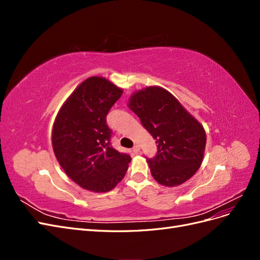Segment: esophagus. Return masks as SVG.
<instances>
[{"instance_id": "obj_1", "label": "esophagus", "mask_w": 260, "mask_h": 260, "mask_svg": "<svg viewBox=\"0 0 260 260\" xmlns=\"http://www.w3.org/2000/svg\"><path fill=\"white\" fill-rule=\"evenodd\" d=\"M132 151H133V153H135V154L140 153V146L139 145H135V146H133V148H132Z\"/></svg>"}]
</instances>
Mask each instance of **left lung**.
<instances>
[{"label": "left lung", "mask_w": 260, "mask_h": 260, "mask_svg": "<svg viewBox=\"0 0 260 260\" xmlns=\"http://www.w3.org/2000/svg\"><path fill=\"white\" fill-rule=\"evenodd\" d=\"M128 106L156 140V156L146 160L157 182L176 186L193 177L205 152L203 125L160 86L137 91Z\"/></svg>", "instance_id": "left-lung-1"}]
</instances>
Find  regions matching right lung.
I'll list each match as a JSON object with an SVG mask.
<instances>
[{"label":"right lung","mask_w":260,"mask_h":260,"mask_svg":"<svg viewBox=\"0 0 260 260\" xmlns=\"http://www.w3.org/2000/svg\"><path fill=\"white\" fill-rule=\"evenodd\" d=\"M122 90L103 77H90L77 86L55 118L54 154L66 175L92 192H108L120 182L131 157L111 145L106 123L109 109Z\"/></svg>","instance_id":"obj_1"}]
</instances>
